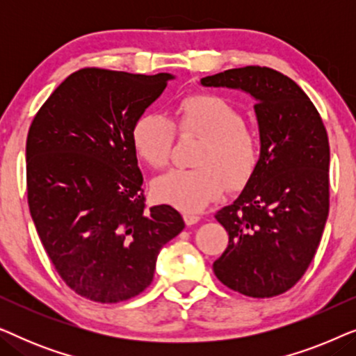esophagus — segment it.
I'll list each match as a JSON object with an SVG mask.
<instances>
[{
  "instance_id": "esophagus-1",
  "label": "esophagus",
  "mask_w": 356,
  "mask_h": 356,
  "mask_svg": "<svg viewBox=\"0 0 356 356\" xmlns=\"http://www.w3.org/2000/svg\"><path fill=\"white\" fill-rule=\"evenodd\" d=\"M183 218H184V222H186V225H194V223H197L199 220H201V217L194 212H184Z\"/></svg>"
}]
</instances>
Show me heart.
<instances>
[{
    "label": "heart",
    "mask_w": 356,
    "mask_h": 356,
    "mask_svg": "<svg viewBox=\"0 0 356 356\" xmlns=\"http://www.w3.org/2000/svg\"><path fill=\"white\" fill-rule=\"evenodd\" d=\"M175 128L179 134L204 138L194 159L197 168L170 170L155 178L159 201L186 212H201L230 188H240L254 173L259 160V139L248 128L240 111L216 94H191L175 106V121L160 113L140 115L131 131L139 159L162 168L172 155Z\"/></svg>",
    "instance_id": "b5f03b06"
}]
</instances>
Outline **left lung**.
I'll use <instances>...</instances> for the list:
<instances>
[{"instance_id": "left-lung-1", "label": "left lung", "mask_w": 356, "mask_h": 356, "mask_svg": "<svg viewBox=\"0 0 356 356\" xmlns=\"http://www.w3.org/2000/svg\"><path fill=\"white\" fill-rule=\"evenodd\" d=\"M206 87L240 89L256 100L261 154L236 201L216 213L228 246L213 274L252 298L290 290L308 269L329 213V139L301 87L261 66L202 77Z\"/></svg>"}]
</instances>
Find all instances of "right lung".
<instances>
[{
  "label": "right lung",
  "mask_w": 356,
  "mask_h": 356,
  "mask_svg": "<svg viewBox=\"0 0 356 356\" xmlns=\"http://www.w3.org/2000/svg\"><path fill=\"white\" fill-rule=\"evenodd\" d=\"M175 79L84 67L48 97L27 134V201L65 284L118 303L152 284L165 243L184 228L172 206L145 209L131 140L136 120Z\"/></svg>",
  "instance_id": "right-lung-1"
}]
</instances>
